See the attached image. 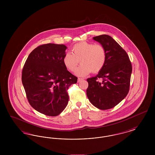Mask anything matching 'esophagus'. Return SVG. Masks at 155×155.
I'll return each mask as SVG.
<instances>
[{"label":"esophagus","mask_w":155,"mask_h":155,"mask_svg":"<svg viewBox=\"0 0 155 155\" xmlns=\"http://www.w3.org/2000/svg\"><path fill=\"white\" fill-rule=\"evenodd\" d=\"M84 79L83 78H78V82H81V81H82Z\"/></svg>","instance_id":"esophagus-1"}]
</instances>
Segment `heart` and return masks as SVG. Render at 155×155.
I'll return each instance as SVG.
<instances>
[{"mask_svg":"<svg viewBox=\"0 0 155 155\" xmlns=\"http://www.w3.org/2000/svg\"><path fill=\"white\" fill-rule=\"evenodd\" d=\"M71 53H66L63 61L67 69L72 72L75 71L80 61L81 66L76 71L78 76H85L91 71L99 72L106 61V51L102 45L82 41L74 45Z\"/></svg>","mask_w":155,"mask_h":155,"instance_id":"1","label":"heart"}]
</instances>
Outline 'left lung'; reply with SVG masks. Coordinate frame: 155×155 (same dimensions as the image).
<instances>
[{"label":"left lung","instance_id":"left-lung-1","mask_svg":"<svg viewBox=\"0 0 155 155\" xmlns=\"http://www.w3.org/2000/svg\"><path fill=\"white\" fill-rule=\"evenodd\" d=\"M93 39L105 48L107 58L98 74L87 79V95L94 106L107 110L116 106L127 95L132 65L127 52L110 36L101 35ZM100 78L102 81H98Z\"/></svg>","mask_w":155,"mask_h":155}]
</instances>
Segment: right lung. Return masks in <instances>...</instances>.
<instances>
[{
	"label": "right lung",
	"mask_w": 155,
	"mask_h": 155,
	"mask_svg": "<svg viewBox=\"0 0 155 155\" xmlns=\"http://www.w3.org/2000/svg\"><path fill=\"white\" fill-rule=\"evenodd\" d=\"M67 47L47 44L31 52L22 71V85L30 105L49 116H56L66 108L69 87L77 82L63 59Z\"/></svg>",
	"instance_id": "right-lung-1"
}]
</instances>
